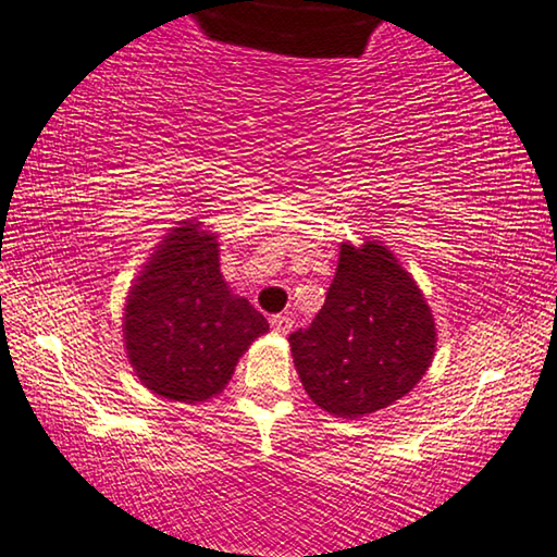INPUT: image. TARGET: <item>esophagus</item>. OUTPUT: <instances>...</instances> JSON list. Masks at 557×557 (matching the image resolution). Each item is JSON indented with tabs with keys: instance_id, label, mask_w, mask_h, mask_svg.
<instances>
[{
	"instance_id": "1",
	"label": "esophagus",
	"mask_w": 557,
	"mask_h": 557,
	"mask_svg": "<svg viewBox=\"0 0 557 557\" xmlns=\"http://www.w3.org/2000/svg\"><path fill=\"white\" fill-rule=\"evenodd\" d=\"M271 329L276 333H288L290 329H294V319H290V315H286V313L271 315Z\"/></svg>"
}]
</instances>
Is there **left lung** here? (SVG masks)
Wrapping results in <instances>:
<instances>
[{"label":"left lung","instance_id":"left-lung-1","mask_svg":"<svg viewBox=\"0 0 557 557\" xmlns=\"http://www.w3.org/2000/svg\"><path fill=\"white\" fill-rule=\"evenodd\" d=\"M304 388L315 406L358 418L396 404L423 379L435 323L423 294L386 246L344 244L326 304L288 336Z\"/></svg>","mask_w":557,"mask_h":557}]
</instances>
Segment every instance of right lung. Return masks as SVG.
Returning <instances> with one entry per match:
<instances>
[{
  "mask_svg": "<svg viewBox=\"0 0 557 557\" xmlns=\"http://www.w3.org/2000/svg\"><path fill=\"white\" fill-rule=\"evenodd\" d=\"M269 321L234 296L219 271L216 236L174 228L129 290L124 341L139 381L171 400L196 404L226 386Z\"/></svg>",
  "mask_w": 557,
  "mask_h": 557,
  "instance_id": "right-lung-1",
  "label": "right lung"
}]
</instances>
